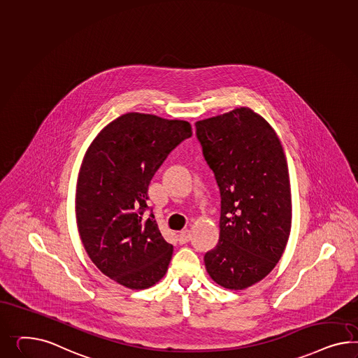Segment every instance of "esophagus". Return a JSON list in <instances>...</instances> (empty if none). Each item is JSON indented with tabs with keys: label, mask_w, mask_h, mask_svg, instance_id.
I'll return each instance as SVG.
<instances>
[{
	"label": "esophagus",
	"mask_w": 358,
	"mask_h": 358,
	"mask_svg": "<svg viewBox=\"0 0 358 358\" xmlns=\"http://www.w3.org/2000/svg\"><path fill=\"white\" fill-rule=\"evenodd\" d=\"M192 240V233L190 231H182L178 234V241L180 243H186Z\"/></svg>",
	"instance_id": "obj_1"
}]
</instances>
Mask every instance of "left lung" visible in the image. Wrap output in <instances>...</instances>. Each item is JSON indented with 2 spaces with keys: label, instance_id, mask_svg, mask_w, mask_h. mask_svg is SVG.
I'll list each match as a JSON object with an SVG mask.
<instances>
[{
  "label": "left lung",
  "instance_id": "obj_1",
  "mask_svg": "<svg viewBox=\"0 0 358 358\" xmlns=\"http://www.w3.org/2000/svg\"><path fill=\"white\" fill-rule=\"evenodd\" d=\"M195 127L222 198L219 243L206 252V270L224 288L245 289L273 270L289 238L285 155L270 124L245 106Z\"/></svg>",
  "mask_w": 358,
  "mask_h": 358
}]
</instances>
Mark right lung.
<instances>
[{
  "instance_id": "right-lung-1",
  "label": "right lung",
  "mask_w": 358,
  "mask_h": 358,
  "mask_svg": "<svg viewBox=\"0 0 358 358\" xmlns=\"http://www.w3.org/2000/svg\"><path fill=\"white\" fill-rule=\"evenodd\" d=\"M193 134L187 121L126 113L88 147L78 176L76 215L91 261L112 280L145 289L168 270L173 246L150 207L148 185L171 151Z\"/></svg>"
}]
</instances>
